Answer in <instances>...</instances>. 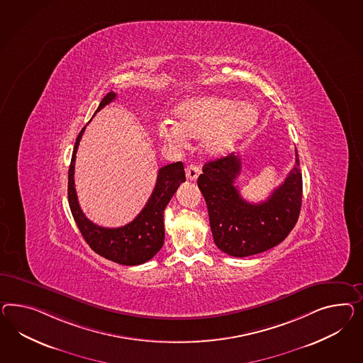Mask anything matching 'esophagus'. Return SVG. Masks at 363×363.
<instances>
[{
    "mask_svg": "<svg viewBox=\"0 0 363 363\" xmlns=\"http://www.w3.org/2000/svg\"><path fill=\"white\" fill-rule=\"evenodd\" d=\"M185 173H186L187 179L196 181L198 176L201 174V167L196 165V164H190V165H187L186 169H185Z\"/></svg>",
    "mask_w": 363,
    "mask_h": 363,
    "instance_id": "esophagus-1",
    "label": "esophagus"
}]
</instances>
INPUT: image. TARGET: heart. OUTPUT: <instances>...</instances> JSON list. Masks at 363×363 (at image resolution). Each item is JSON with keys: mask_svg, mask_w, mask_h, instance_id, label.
Returning a JSON list of instances; mask_svg holds the SVG:
<instances>
[{"mask_svg": "<svg viewBox=\"0 0 363 363\" xmlns=\"http://www.w3.org/2000/svg\"><path fill=\"white\" fill-rule=\"evenodd\" d=\"M173 116L157 121V135L165 143L182 147L187 138H201L207 155L222 156L256 127L259 109L248 101L199 95L179 101Z\"/></svg>", "mask_w": 363, "mask_h": 363, "instance_id": "1", "label": "heart"}]
</instances>
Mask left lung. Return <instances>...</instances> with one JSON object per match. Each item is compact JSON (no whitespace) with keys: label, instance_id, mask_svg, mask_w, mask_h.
<instances>
[{"label":"left lung","instance_id":"left-lung-1","mask_svg":"<svg viewBox=\"0 0 363 363\" xmlns=\"http://www.w3.org/2000/svg\"><path fill=\"white\" fill-rule=\"evenodd\" d=\"M296 149L294 167L284 182L260 203L242 198L235 179L240 156L231 153L203 165L198 187L206 201L214 242L235 257L256 255L281 243L292 231L301 210L303 176Z\"/></svg>","mask_w":363,"mask_h":363}]
</instances>
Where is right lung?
I'll use <instances>...</instances> for the list:
<instances>
[{"label":"right lung","instance_id":"1","mask_svg":"<svg viewBox=\"0 0 363 363\" xmlns=\"http://www.w3.org/2000/svg\"><path fill=\"white\" fill-rule=\"evenodd\" d=\"M115 99V92H108L100 101L96 112ZM84 129L86 127L80 130L75 141L69 169V203L72 216L84 240L96 254L118 264H143L156 255L164 245V210L172 196H174L178 186L186 181L184 164L174 162L158 170L156 186L153 189L152 196H149L147 205L130 223L118 228H107L95 225L83 214L79 206L74 182L75 158Z\"/></svg>","mask_w":363,"mask_h":363}]
</instances>
